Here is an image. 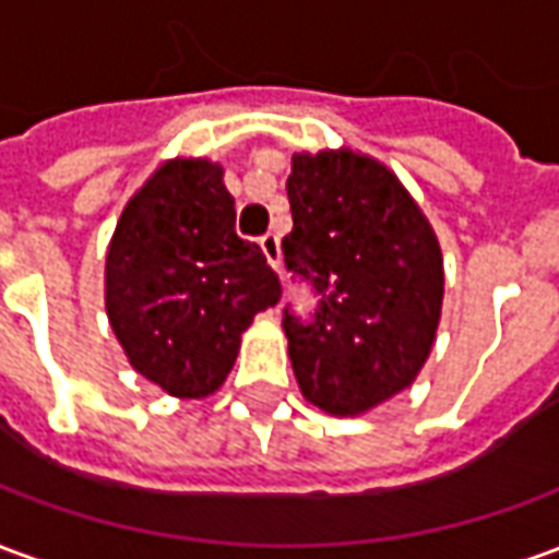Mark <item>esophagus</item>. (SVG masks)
I'll use <instances>...</instances> for the list:
<instances>
[{"label":"esophagus","mask_w":559,"mask_h":559,"mask_svg":"<svg viewBox=\"0 0 559 559\" xmlns=\"http://www.w3.org/2000/svg\"><path fill=\"white\" fill-rule=\"evenodd\" d=\"M260 248H263V254H266L269 266L278 269L281 266V239L278 236H275V233L263 236V239H260Z\"/></svg>","instance_id":"obj_1"}]
</instances>
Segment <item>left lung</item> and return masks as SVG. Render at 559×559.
<instances>
[{"label": "left lung", "instance_id": "obj_1", "mask_svg": "<svg viewBox=\"0 0 559 559\" xmlns=\"http://www.w3.org/2000/svg\"><path fill=\"white\" fill-rule=\"evenodd\" d=\"M284 263L320 296L284 314L305 401L359 416L413 386L443 311V251L419 203L383 160L353 148L293 152Z\"/></svg>", "mask_w": 559, "mask_h": 559}]
</instances>
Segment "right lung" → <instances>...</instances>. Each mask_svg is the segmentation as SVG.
<instances>
[{"instance_id": "add662e5", "label": "right lung", "mask_w": 559, "mask_h": 559, "mask_svg": "<svg viewBox=\"0 0 559 559\" xmlns=\"http://www.w3.org/2000/svg\"><path fill=\"white\" fill-rule=\"evenodd\" d=\"M263 251L236 236L224 167L170 158L116 221L104 305L128 362L173 399L218 392L254 314L278 302Z\"/></svg>"}]
</instances>
